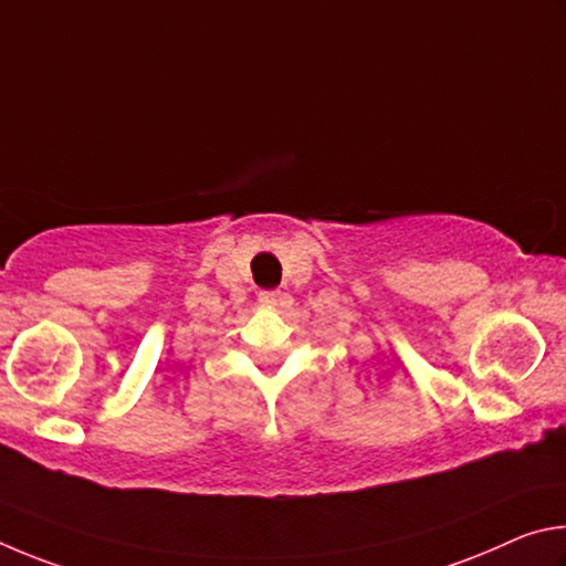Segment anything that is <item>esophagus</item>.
I'll use <instances>...</instances> for the list:
<instances>
[{"label": "esophagus", "instance_id": "34e87169", "mask_svg": "<svg viewBox=\"0 0 566 566\" xmlns=\"http://www.w3.org/2000/svg\"><path fill=\"white\" fill-rule=\"evenodd\" d=\"M258 303H261L268 311H275L277 305L283 303V293L281 291H263L261 295H258Z\"/></svg>", "mask_w": 566, "mask_h": 566}]
</instances>
